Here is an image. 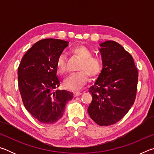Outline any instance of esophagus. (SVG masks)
<instances>
[{
  "label": "esophagus",
  "mask_w": 154,
  "mask_h": 154,
  "mask_svg": "<svg viewBox=\"0 0 154 154\" xmlns=\"http://www.w3.org/2000/svg\"><path fill=\"white\" fill-rule=\"evenodd\" d=\"M82 92H74V96H75V97H76V96H78L82 95Z\"/></svg>",
  "instance_id": "1"
}]
</instances>
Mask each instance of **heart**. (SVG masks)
Wrapping results in <instances>:
<instances>
[{
  "instance_id": "1",
  "label": "heart",
  "mask_w": 154,
  "mask_h": 154,
  "mask_svg": "<svg viewBox=\"0 0 154 154\" xmlns=\"http://www.w3.org/2000/svg\"><path fill=\"white\" fill-rule=\"evenodd\" d=\"M71 53L82 60L79 66V72L67 77L64 81V85L67 89L76 91L82 88L88 82L90 77H97L103 70V61L100 58L92 56V52L84 45L75 46ZM56 68L60 74L66 72V60L64 55H60L56 60Z\"/></svg>"
}]
</instances>
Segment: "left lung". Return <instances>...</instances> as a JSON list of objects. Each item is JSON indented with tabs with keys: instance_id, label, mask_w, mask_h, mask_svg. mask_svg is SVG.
I'll use <instances>...</instances> for the list:
<instances>
[{
	"instance_id": "8db88e82",
	"label": "left lung",
	"mask_w": 154,
	"mask_h": 154,
	"mask_svg": "<svg viewBox=\"0 0 154 154\" xmlns=\"http://www.w3.org/2000/svg\"><path fill=\"white\" fill-rule=\"evenodd\" d=\"M103 70L89 92L92 96L88 111L99 126L116 124L124 117L136 98L138 71L132 56L120 44H100Z\"/></svg>"
}]
</instances>
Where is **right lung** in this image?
<instances>
[{"label":"right lung","mask_w":154,"mask_h":154,"mask_svg":"<svg viewBox=\"0 0 154 154\" xmlns=\"http://www.w3.org/2000/svg\"><path fill=\"white\" fill-rule=\"evenodd\" d=\"M68 41L45 38L34 44L21 60L17 70L18 86L25 108L42 124H51L60 119L72 92L56 90L59 87L56 60Z\"/></svg>","instance_id":"add662e5"}]
</instances>
